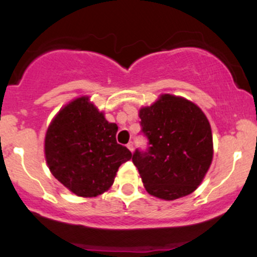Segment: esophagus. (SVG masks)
<instances>
[{
    "label": "esophagus",
    "instance_id": "1",
    "mask_svg": "<svg viewBox=\"0 0 257 257\" xmlns=\"http://www.w3.org/2000/svg\"><path fill=\"white\" fill-rule=\"evenodd\" d=\"M126 147H128V149L133 152L134 151V143H133V141H129V143L126 144Z\"/></svg>",
    "mask_w": 257,
    "mask_h": 257
}]
</instances>
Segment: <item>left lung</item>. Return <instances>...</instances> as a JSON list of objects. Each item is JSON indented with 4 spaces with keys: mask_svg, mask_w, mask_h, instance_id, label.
<instances>
[{
    "mask_svg": "<svg viewBox=\"0 0 257 257\" xmlns=\"http://www.w3.org/2000/svg\"><path fill=\"white\" fill-rule=\"evenodd\" d=\"M145 151L137 149L133 163L146 191L164 200L192 193L213 161V134L197 105L181 96L163 94L139 111Z\"/></svg>",
    "mask_w": 257,
    "mask_h": 257,
    "instance_id": "1",
    "label": "left lung"
}]
</instances>
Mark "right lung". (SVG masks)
<instances>
[{"label": "right lung", "mask_w": 257, "mask_h": 257, "mask_svg": "<svg viewBox=\"0 0 257 257\" xmlns=\"http://www.w3.org/2000/svg\"><path fill=\"white\" fill-rule=\"evenodd\" d=\"M118 126L108 123L88 96L73 100L52 120L44 140L49 170L71 192L95 197L113 184L132 152L116 141Z\"/></svg>", "instance_id": "right-lung-1"}]
</instances>
